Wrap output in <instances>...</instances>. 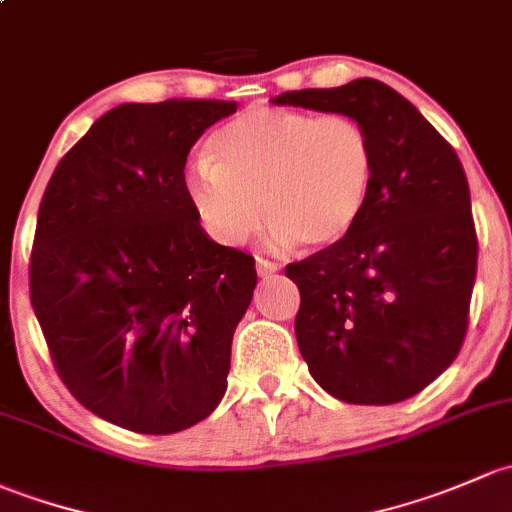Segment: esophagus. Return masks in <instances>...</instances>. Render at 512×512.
I'll return each mask as SVG.
<instances>
[{
    "mask_svg": "<svg viewBox=\"0 0 512 512\" xmlns=\"http://www.w3.org/2000/svg\"><path fill=\"white\" fill-rule=\"evenodd\" d=\"M278 271V263H273V261H268V258H263V256H256V273L258 276H273V273Z\"/></svg>",
    "mask_w": 512,
    "mask_h": 512,
    "instance_id": "obj_1",
    "label": "esophagus"
}]
</instances>
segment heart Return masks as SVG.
I'll use <instances>...</instances> for the list:
<instances>
[{"label":"heart","mask_w":512,"mask_h":512,"mask_svg":"<svg viewBox=\"0 0 512 512\" xmlns=\"http://www.w3.org/2000/svg\"><path fill=\"white\" fill-rule=\"evenodd\" d=\"M377 152L350 115L256 105L209 138L207 165L184 177V194L212 239L239 246L261 224L276 246L325 249L352 234L370 204Z\"/></svg>","instance_id":"1"}]
</instances>
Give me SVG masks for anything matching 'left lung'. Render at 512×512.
<instances>
[{
  "instance_id": "obj_1",
  "label": "left lung",
  "mask_w": 512,
  "mask_h": 512,
  "mask_svg": "<svg viewBox=\"0 0 512 512\" xmlns=\"http://www.w3.org/2000/svg\"><path fill=\"white\" fill-rule=\"evenodd\" d=\"M276 105L340 113L370 130L377 177L350 236L286 266L295 340L315 382L347 404H397L456 360L478 239L456 150L387 83L305 88Z\"/></svg>"
}]
</instances>
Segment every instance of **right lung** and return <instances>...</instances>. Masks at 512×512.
Masks as SVG:
<instances>
[{"label": "right lung", "instance_id": "obj_1", "mask_svg": "<svg viewBox=\"0 0 512 512\" xmlns=\"http://www.w3.org/2000/svg\"><path fill=\"white\" fill-rule=\"evenodd\" d=\"M234 100L123 103L63 155L36 219L29 288L68 392L138 434L207 419L256 288L254 258L212 241L184 165Z\"/></svg>", "mask_w": 512, "mask_h": 512}]
</instances>
